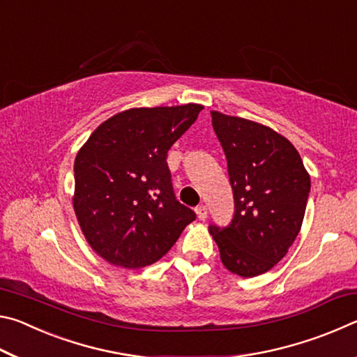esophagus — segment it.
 Listing matches in <instances>:
<instances>
[{"label": "esophagus", "mask_w": 357, "mask_h": 357, "mask_svg": "<svg viewBox=\"0 0 357 357\" xmlns=\"http://www.w3.org/2000/svg\"><path fill=\"white\" fill-rule=\"evenodd\" d=\"M195 213H197V217L200 220H204L208 217V208L204 206V204H202V206H198L197 209H195Z\"/></svg>", "instance_id": "esophagus-1"}]
</instances>
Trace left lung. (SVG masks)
<instances>
[{
    "mask_svg": "<svg viewBox=\"0 0 357 357\" xmlns=\"http://www.w3.org/2000/svg\"><path fill=\"white\" fill-rule=\"evenodd\" d=\"M227 157L234 215L227 228L209 227L229 273L255 277L287 255L304 220L310 192L298 151L268 126L211 112Z\"/></svg>",
    "mask_w": 357,
    "mask_h": 357,
    "instance_id": "1",
    "label": "left lung"
}]
</instances>
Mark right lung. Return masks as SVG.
Returning a JSON list of instances; mask_svg holds the SVG:
<instances>
[{"label":"right lung","instance_id":"obj_1","mask_svg":"<svg viewBox=\"0 0 357 357\" xmlns=\"http://www.w3.org/2000/svg\"><path fill=\"white\" fill-rule=\"evenodd\" d=\"M203 105L130 108L96 129L77 153L72 198L91 249L138 269L172 249L195 213L174 197L167 153Z\"/></svg>","mask_w":357,"mask_h":357}]
</instances>
